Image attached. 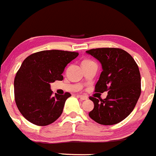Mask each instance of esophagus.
Here are the masks:
<instances>
[{"mask_svg": "<svg viewBox=\"0 0 156 156\" xmlns=\"http://www.w3.org/2000/svg\"><path fill=\"white\" fill-rule=\"evenodd\" d=\"M78 97L81 100H87L88 99V97L86 96V95H78Z\"/></svg>", "mask_w": 156, "mask_h": 156, "instance_id": "34e87169", "label": "esophagus"}]
</instances>
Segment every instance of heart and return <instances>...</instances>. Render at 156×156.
Segmentation results:
<instances>
[{"instance_id":"heart-1","label":"heart","mask_w":156,"mask_h":156,"mask_svg":"<svg viewBox=\"0 0 156 156\" xmlns=\"http://www.w3.org/2000/svg\"><path fill=\"white\" fill-rule=\"evenodd\" d=\"M85 61H83V62H85Z\"/></svg>"}]
</instances>
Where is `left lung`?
Here are the masks:
<instances>
[{
    "label": "left lung",
    "mask_w": 156,
    "mask_h": 156,
    "mask_svg": "<svg viewBox=\"0 0 156 156\" xmlns=\"http://www.w3.org/2000/svg\"><path fill=\"white\" fill-rule=\"evenodd\" d=\"M98 60L102 72L95 92L108 91L105 99L90 97L94 103L89 116L103 125H113L125 119L135 108L141 93V77L136 63L130 54L115 48L86 51Z\"/></svg>",
    "instance_id": "8db88e82"
}]
</instances>
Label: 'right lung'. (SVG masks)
I'll return each instance as SVG.
<instances>
[{"mask_svg":"<svg viewBox=\"0 0 156 156\" xmlns=\"http://www.w3.org/2000/svg\"><path fill=\"white\" fill-rule=\"evenodd\" d=\"M78 55L77 52L48 50L24 60L15 76L14 95L18 109L27 121L46 126L61 116L66 100L71 95H53L50 83L63 80L65 67Z\"/></svg>","mask_w":156,"mask_h":156,"instance_id":"1","label":"right lung"}]
</instances>
